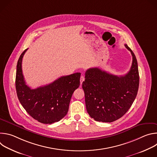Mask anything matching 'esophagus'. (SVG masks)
<instances>
[{
	"label": "esophagus",
	"mask_w": 157,
	"mask_h": 157,
	"mask_svg": "<svg viewBox=\"0 0 157 157\" xmlns=\"http://www.w3.org/2000/svg\"><path fill=\"white\" fill-rule=\"evenodd\" d=\"M84 79H85L84 77L83 76H81V78H80V82H81V84H82V82L84 81Z\"/></svg>",
	"instance_id": "obj_1"
}]
</instances>
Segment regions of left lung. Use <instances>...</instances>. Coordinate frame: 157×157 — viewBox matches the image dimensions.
I'll list each match as a JSON object with an SVG mask.
<instances>
[{
  "mask_svg": "<svg viewBox=\"0 0 157 157\" xmlns=\"http://www.w3.org/2000/svg\"><path fill=\"white\" fill-rule=\"evenodd\" d=\"M132 56L130 71L124 76H116L99 68L88 69L82 87L85 94L87 113L95 121L112 122L122 117L135 100L139 86L136 57L125 44Z\"/></svg>",
  "mask_w": 157,
  "mask_h": 157,
  "instance_id": "obj_1",
  "label": "left lung"
}]
</instances>
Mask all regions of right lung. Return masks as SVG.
Listing matches in <instances>:
<instances>
[{"label":"right lung","instance_id":"right-lung-1","mask_svg":"<svg viewBox=\"0 0 157 157\" xmlns=\"http://www.w3.org/2000/svg\"><path fill=\"white\" fill-rule=\"evenodd\" d=\"M21 54L17 62L15 78L17 94L21 105L34 119L51 124L59 121L68 113L71 96L80 84V73L61 76L53 82L31 89L25 81L21 69Z\"/></svg>","mask_w":157,"mask_h":157}]
</instances>
